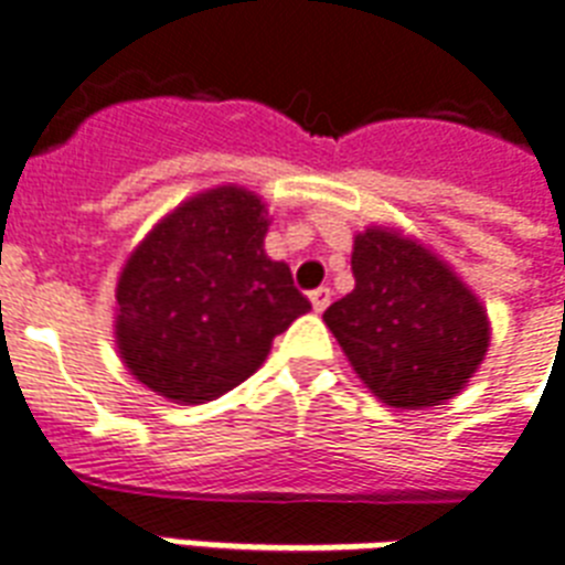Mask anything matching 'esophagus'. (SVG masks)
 <instances>
[{"instance_id": "obj_1", "label": "esophagus", "mask_w": 565, "mask_h": 565, "mask_svg": "<svg viewBox=\"0 0 565 565\" xmlns=\"http://www.w3.org/2000/svg\"><path fill=\"white\" fill-rule=\"evenodd\" d=\"M329 301H331L329 287H317V290L311 292V305H313V311H317V313L326 311V308H329Z\"/></svg>"}]
</instances>
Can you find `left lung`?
I'll use <instances>...</instances> for the list:
<instances>
[{
	"mask_svg": "<svg viewBox=\"0 0 565 565\" xmlns=\"http://www.w3.org/2000/svg\"><path fill=\"white\" fill-rule=\"evenodd\" d=\"M355 290L322 320L352 370L394 408L441 406L483 364L489 317L450 266L394 227H367L352 245Z\"/></svg>",
	"mask_w": 565,
	"mask_h": 565,
	"instance_id": "1",
	"label": "left lung"
}]
</instances>
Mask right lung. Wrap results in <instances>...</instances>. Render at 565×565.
I'll return each mask as SVG.
<instances>
[{"instance_id": "1", "label": "right lung", "mask_w": 565, "mask_h": 565, "mask_svg": "<svg viewBox=\"0 0 565 565\" xmlns=\"http://www.w3.org/2000/svg\"><path fill=\"white\" fill-rule=\"evenodd\" d=\"M266 231L260 198L215 186L136 245L115 290V343L141 385L186 406L222 397L311 311L290 266L264 252Z\"/></svg>"}]
</instances>
